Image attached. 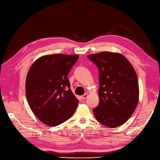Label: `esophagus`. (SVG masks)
Here are the masks:
<instances>
[{
  "label": "esophagus",
  "instance_id": "1",
  "mask_svg": "<svg viewBox=\"0 0 160 160\" xmlns=\"http://www.w3.org/2000/svg\"><path fill=\"white\" fill-rule=\"evenodd\" d=\"M88 96H89L88 93H85L83 95H82V96H81V98L83 99H86L87 98H88Z\"/></svg>",
  "mask_w": 160,
  "mask_h": 160
}]
</instances>
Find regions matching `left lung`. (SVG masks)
Wrapping results in <instances>:
<instances>
[{"mask_svg": "<svg viewBox=\"0 0 160 160\" xmlns=\"http://www.w3.org/2000/svg\"><path fill=\"white\" fill-rule=\"evenodd\" d=\"M99 69V103L93 109L97 120L110 128L123 125L136 108L139 84L136 72L118 52H101L88 56Z\"/></svg>", "mask_w": 160, "mask_h": 160, "instance_id": "1", "label": "left lung"}]
</instances>
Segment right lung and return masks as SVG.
<instances>
[{
    "label": "right lung",
    "instance_id": "1",
    "mask_svg": "<svg viewBox=\"0 0 160 160\" xmlns=\"http://www.w3.org/2000/svg\"><path fill=\"white\" fill-rule=\"evenodd\" d=\"M78 58L77 55H44L28 71L25 89L28 105L47 125L57 126L75 113L79 100L70 88L67 75Z\"/></svg>",
    "mask_w": 160,
    "mask_h": 160
}]
</instances>
